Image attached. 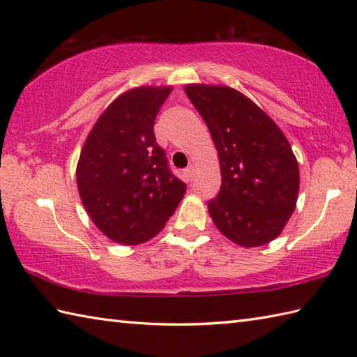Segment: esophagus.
I'll return each instance as SVG.
<instances>
[{"mask_svg": "<svg viewBox=\"0 0 357 357\" xmlns=\"http://www.w3.org/2000/svg\"><path fill=\"white\" fill-rule=\"evenodd\" d=\"M184 176H185V179L188 181V183H190V181H193V178H195V169H193V165L187 167V169L184 170Z\"/></svg>", "mask_w": 357, "mask_h": 357, "instance_id": "obj_1", "label": "esophagus"}]
</instances>
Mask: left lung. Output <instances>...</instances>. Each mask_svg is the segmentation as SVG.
Wrapping results in <instances>:
<instances>
[{
	"mask_svg": "<svg viewBox=\"0 0 357 357\" xmlns=\"http://www.w3.org/2000/svg\"><path fill=\"white\" fill-rule=\"evenodd\" d=\"M221 162V190L208 201L218 230L241 247L268 244L296 207L299 167L284 133L245 95L225 86H185Z\"/></svg>",
	"mask_w": 357,
	"mask_h": 357,
	"instance_id": "8db88e82",
	"label": "left lung"
}]
</instances>
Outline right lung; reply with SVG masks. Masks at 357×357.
I'll return each instance as SVG.
<instances>
[{
	"label": "right lung",
	"instance_id": "right-lung-1",
	"mask_svg": "<svg viewBox=\"0 0 357 357\" xmlns=\"http://www.w3.org/2000/svg\"><path fill=\"white\" fill-rule=\"evenodd\" d=\"M172 87H138L118 96L82 147L77 167L90 219L118 244L146 242L164 229L187 185L172 173L153 132Z\"/></svg>",
	"mask_w": 357,
	"mask_h": 357
}]
</instances>
